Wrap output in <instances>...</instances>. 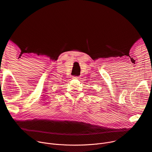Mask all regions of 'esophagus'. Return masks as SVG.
Listing matches in <instances>:
<instances>
[{
    "mask_svg": "<svg viewBox=\"0 0 152 152\" xmlns=\"http://www.w3.org/2000/svg\"><path fill=\"white\" fill-rule=\"evenodd\" d=\"M73 78L75 79H80V77H79V76H73Z\"/></svg>",
    "mask_w": 152,
    "mask_h": 152,
    "instance_id": "esophagus-1",
    "label": "esophagus"
}]
</instances>
